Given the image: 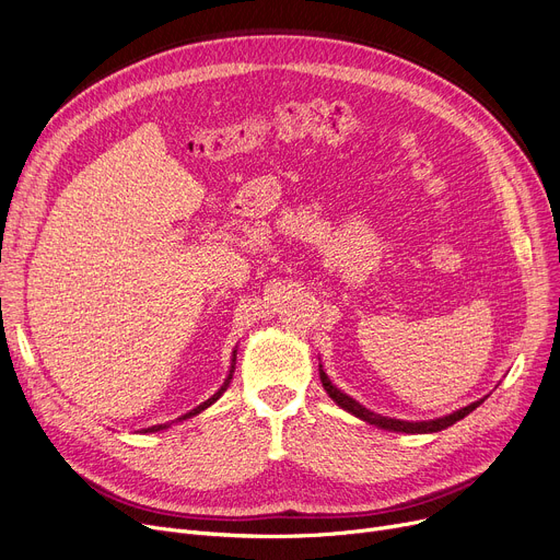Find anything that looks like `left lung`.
<instances>
[{"label":"left lung","mask_w":560,"mask_h":560,"mask_svg":"<svg viewBox=\"0 0 560 560\" xmlns=\"http://www.w3.org/2000/svg\"><path fill=\"white\" fill-rule=\"evenodd\" d=\"M319 381H322V386H325L327 395H329V397H331V399H334L342 410H347V413L357 416L359 420H363V422H368V424H374V427H378V429L397 431V433H438V431H443V429H447V427L456 424L458 420H463L465 416L472 413V410H475L479 404H483V399H486V397H483V399H479V401L467 404V406H463V408L454 410V413L443 416V418H435V420H420V422H408V420H397V418H388V416L374 413V410L365 408V406H363V404H359L357 399H351L349 395H345L340 388H336V386L331 384V378L327 376V372H325V370H322V365H319Z\"/></svg>","instance_id":"1"}]
</instances>
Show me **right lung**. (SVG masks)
<instances>
[{
    "label": "right lung",
    "instance_id": "obj_1",
    "mask_svg": "<svg viewBox=\"0 0 560 560\" xmlns=\"http://www.w3.org/2000/svg\"><path fill=\"white\" fill-rule=\"evenodd\" d=\"M235 354H238V349H233V354H231V368H229V374H226V378H224V384L220 386V390L215 393V395H211L209 399L206 401H201L199 406H195L192 410H188L186 416H182V418H176V420H172V422H165V424H156V427H150V429H142V433H154V431H163V429H167V427H172L174 422H184V420H188V418H195V416H199L201 410H206L209 406H213L222 395H224V390L229 388V384H231V378H233V372H235Z\"/></svg>",
    "mask_w": 560,
    "mask_h": 560
}]
</instances>
